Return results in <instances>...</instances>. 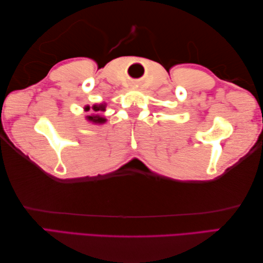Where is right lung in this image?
<instances>
[{"label": "right lung", "instance_id": "obj_1", "mask_svg": "<svg viewBox=\"0 0 263 263\" xmlns=\"http://www.w3.org/2000/svg\"><path fill=\"white\" fill-rule=\"evenodd\" d=\"M85 110L86 111L90 110V113H91L90 115L86 116L87 121L95 123V124H103V123L106 122L105 117L100 115L103 111L106 110V104H96V105H92L91 107L90 106H86Z\"/></svg>", "mask_w": 263, "mask_h": 263}]
</instances>
